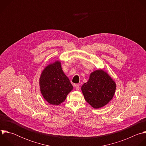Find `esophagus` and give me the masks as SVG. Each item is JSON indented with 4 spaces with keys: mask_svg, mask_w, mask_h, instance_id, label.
<instances>
[{
    "mask_svg": "<svg viewBox=\"0 0 146 146\" xmlns=\"http://www.w3.org/2000/svg\"><path fill=\"white\" fill-rule=\"evenodd\" d=\"M75 88H76V90H79V89H80L79 85H78V84H75Z\"/></svg>",
    "mask_w": 146,
    "mask_h": 146,
    "instance_id": "esophagus-1",
    "label": "esophagus"
}]
</instances>
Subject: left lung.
I'll list each match as a JSON object with an SVG mask.
<instances>
[{"label":"left lung","instance_id":"1","mask_svg":"<svg viewBox=\"0 0 146 146\" xmlns=\"http://www.w3.org/2000/svg\"><path fill=\"white\" fill-rule=\"evenodd\" d=\"M115 86L114 81L106 72L99 70L91 73L88 82L82 85L81 90L85 100L93 108L98 109L113 98Z\"/></svg>","mask_w":146,"mask_h":146}]
</instances>
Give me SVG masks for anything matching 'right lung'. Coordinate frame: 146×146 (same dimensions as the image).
<instances>
[{"label": "right lung", "instance_id": "right-lung-1", "mask_svg": "<svg viewBox=\"0 0 146 146\" xmlns=\"http://www.w3.org/2000/svg\"><path fill=\"white\" fill-rule=\"evenodd\" d=\"M40 87L44 99L50 104L56 105L64 102L73 89L59 61L48 65L43 70L40 78Z\"/></svg>", "mask_w": 146, "mask_h": 146}]
</instances>
